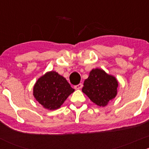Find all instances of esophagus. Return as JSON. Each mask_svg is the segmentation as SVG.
Masks as SVG:
<instances>
[{"mask_svg":"<svg viewBox=\"0 0 149 149\" xmlns=\"http://www.w3.org/2000/svg\"><path fill=\"white\" fill-rule=\"evenodd\" d=\"M82 86H83V84H78V85L74 86V88H76V89H81V88H82Z\"/></svg>","mask_w":149,"mask_h":149,"instance_id":"esophagus-1","label":"esophagus"}]
</instances>
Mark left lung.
I'll use <instances>...</instances> for the list:
<instances>
[{"label":"left lung","instance_id":"left-lung-1","mask_svg":"<svg viewBox=\"0 0 149 149\" xmlns=\"http://www.w3.org/2000/svg\"><path fill=\"white\" fill-rule=\"evenodd\" d=\"M118 82L115 76L107 74L102 69L95 68L90 71L84 81L82 91L100 107H105L118 94Z\"/></svg>","mask_w":149,"mask_h":149}]
</instances>
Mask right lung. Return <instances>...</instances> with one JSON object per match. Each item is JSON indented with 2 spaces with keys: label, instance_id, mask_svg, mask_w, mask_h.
Returning a JSON list of instances; mask_svg holds the SVG:
<instances>
[{
  "label": "right lung",
  "instance_id": "right-lung-1",
  "mask_svg": "<svg viewBox=\"0 0 149 149\" xmlns=\"http://www.w3.org/2000/svg\"><path fill=\"white\" fill-rule=\"evenodd\" d=\"M73 91L74 89L63 76L52 70L37 81L33 88V95L43 107L54 110L61 107Z\"/></svg>",
  "mask_w": 149,
  "mask_h": 149
}]
</instances>
